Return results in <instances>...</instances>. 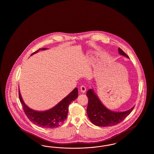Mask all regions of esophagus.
Segmentation results:
<instances>
[{
  "mask_svg": "<svg viewBox=\"0 0 154 154\" xmlns=\"http://www.w3.org/2000/svg\"><path fill=\"white\" fill-rule=\"evenodd\" d=\"M86 88L84 85L80 86V91L82 93H85L86 92Z\"/></svg>",
  "mask_w": 154,
  "mask_h": 154,
  "instance_id": "1",
  "label": "esophagus"
}]
</instances>
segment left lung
Segmentation results:
<instances>
[{
  "mask_svg": "<svg viewBox=\"0 0 154 154\" xmlns=\"http://www.w3.org/2000/svg\"><path fill=\"white\" fill-rule=\"evenodd\" d=\"M118 51L119 54L129 58V57L121 49L119 48ZM86 96L88 97V104L86 109L88 116L93 124L99 127H109L116 125L128 116L134 108L133 106L129 110L123 112L111 111L101 103L93 89H89L86 93Z\"/></svg>",
  "mask_w": 154,
  "mask_h": 154,
  "instance_id": "obj_1",
  "label": "left lung"
}]
</instances>
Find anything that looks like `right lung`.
I'll return each instance as SVG.
<instances>
[{"label":"right lung","instance_id":"obj_1","mask_svg":"<svg viewBox=\"0 0 154 154\" xmlns=\"http://www.w3.org/2000/svg\"><path fill=\"white\" fill-rule=\"evenodd\" d=\"M46 49H40L31 55L37 53L39 50ZM19 97L26 116L32 123L42 128H55L60 126L67 118L69 104L78 97V89L77 88H74L67 96L54 107L46 111H35L29 108L22 99L20 90H19Z\"/></svg>","mask_w":154,"mask_h":154}]
</instances>
